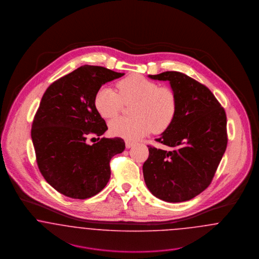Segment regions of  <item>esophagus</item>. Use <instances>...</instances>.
Here are the masks:
<instances>
[{
    "mask_svg": "<svg viewBox=\"0 0 259 259\" xmlns=\"http://www.w3.org/2000/svg\"><path fill=\"white\" fill-rule=\"evenodd\" d=\"M135 145V142H132L130 140H125V147L128 149V148H132L133 146Z\"/></svg>",
    "mask_w": 259,
    "mask_h": 259,
    "instance_id": "34e87169",
    "label": "esophagus"
}]
</instances>
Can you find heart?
Returning <instances> with one entry per match:
<instances>
[{
  "label": "heart",
  "mask_w": 259,
  "mask_h": 259,
  "mask_svg": "<svg viewBox=\"0 0 259 259\" xmlns=\"http://www.w3.org/2000/svg\"><path fill=\"white\" fill-rule=\"evenodd\" d=\"M118 93L111 87H101L95 96V107L104 119L116 117L124 104L133 103L131 118H117L109 123L110 133L127 140H138L153 130H166L177 115V98L167 87L141 75H131L117 82Z\"/></svg>",
  "instance_id": "heart-1"
}]
</instances>
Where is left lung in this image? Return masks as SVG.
<instances>
[{
	"mask_svg": "<svg viewBox=\"0 0 259 259\" xmlns=\"http://www.w3.org/2000/svg\"><path fill=\"white\" fill-rule=\"evenodd\" d=\"M149 78L169 82L177 110L174 122L156 138L168 150L148 145L144 180L163 201H189L208 187L227 147L225 110L205 85L183 73L166 71Z\"/></svg>",
	"mask_w": 259,
	"mask_h": 259,
	"instance_id": "obj_1",
	"label": "left lung"
}]
</instances>
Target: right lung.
I'll return each mask as SVG.
<instances>
[{
  "instance_id": "add662e5",
  "label": "right lung",
  "mask_w": 259,
  "mask_h": 259,
  "mask_svg": "<svg viewBox=\"0 0 259 259\" xmlns=\"http://www.w3.org/2000/svg\"><path fill=\"white\" fill-rule=\"evenodd\" d=\"M123 75L83 65L53 82L41 97L31 130L36 160L46 181L66 197L83 200L98 194L109 181L111 159L124 150L120 137L85 142L108 130L95 107L96 92Z\"/></svg>"
}]
</instances>
